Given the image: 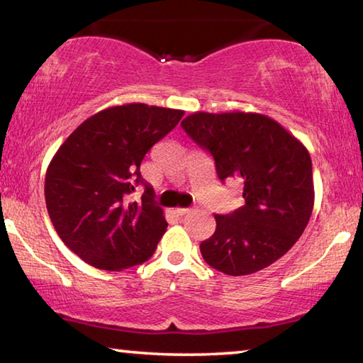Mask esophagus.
<instances>
[{
	"label": "esophagus",
	"mask_w": 363,
	"mask_h": 363,
	"mask_svg": "<svg viewBox=\"0 0 363 363\" xmlns=\"http://www.w3.org/2000/svg\"><path fill=\"white\" fill-rule=\"evenodd\" d=\"M190 211H192V210H190V208H176V213L179 214V216H184V214H189Z\"/></svg>",
	"instance_id": "34e87169"
}]
</instances>
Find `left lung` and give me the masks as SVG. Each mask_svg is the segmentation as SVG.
Returning <instances> with one entry per match:
<instances>
[{"label":"left lung","instance_id":"left-lung-1","mask_svg":"<svg viewBox=\"0 0 363 363\" xmlns=\"http://www.w3.org/2000/svg\"><path fill=\"white\" fill-rule=\"evenodd\" d=\"M181 126L210 152L220 181H240L245 205L214 214L216 230L201 242L206 264L227 275H250L280 259L314 208L311 155L301 140L261 113L195 112Z\"/></svg>","mask_w":363,"mask_h":363}]
</instances>
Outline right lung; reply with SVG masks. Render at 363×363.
Masks as SVG:
<instances>
[{"instance_id":"1","label":"right lung","mask_w":363,"mask_h":363,"mask_svg":"<svg viewBox=\"0 0 363 363\" xmlns=\"http://www.w3.org/2000/svg\"><path fill=\"white\" fill-rule=\"evenodd\" d=\"M182 116L147 104L108 107L59 147L46 171V208L60 240L84 262L118 272L153 255L168 223L140 163ZM138 186L145 194L133 202Z\"/></svg>"}]
</instances>
